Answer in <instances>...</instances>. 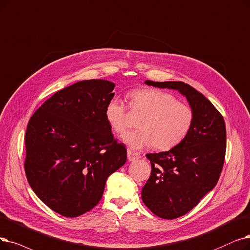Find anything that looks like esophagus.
Wrapping results in <instances>:
<instances>
[{
    "label": "esophagus",
    "instance_id": "1",
    "mask_svg": "<svg viewBox=\"0 0 250 250\" xmlns=\"http://www.w3.org/2000/svg\"><path fill=\"white\" fill-rule=\"evenodd\" d=\"M139 158H140V154L138 153V152L127 150V159H128V161H135Z\"/></svg>",
    "mask_w": 250,
    "mask_h": 250
}]
</instances>
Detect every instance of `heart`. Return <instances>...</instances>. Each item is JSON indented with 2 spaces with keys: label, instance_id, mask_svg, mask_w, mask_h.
I'll return each instance as SVG.
<instances>
[{
  "label": "heart",
  "instance_id": "1",
  "mask_svg": "<svg viewBox=\"0 0 250 250\" xmlns=\"http://www.w3.org/2000/svg\"><path fill=\"white\" fill-rule=\"evenodd\" d=\"M129 107L143 113L140 129L124 137V142L134 150L151 146L157 150H170L187 137L194 122L192 108L178 101L175 96L153 88L136 89L128 94ZM105 119L117 135L127 128L126 108L118 98H112L105 106Z\"/></svg>",
  "mask_w": 250,
  "mask_h": 250
}]
</instances>
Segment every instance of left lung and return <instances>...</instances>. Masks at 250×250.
I'll return each instance as SVG.
<instances>
[{
  "label": "left lung",
  "mask_w": 250,
  "mask_h": 250,
  "mask_svg": "<svg viewBox=\"0 0 250 250\" xmlns=\"http://www.w3.org/2000/svg\"><path fill=\"white\" fill-rule=\"evenodd\" d=\"M145 83L178 91L186 97L194 112L192 127L181 144L146 154L152 170L142 189V200L159 218L172 220L189 212L218 183L226 154V125L212 103L190 84Z\"/></svg>",
  "instance_id": "8db88e82"
}]
</instances>
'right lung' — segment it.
Instances as JSON below:
<instances>
[{
	"label": "right lung",
	"instance_id": "add662e5",
	"mask_svg": "<svg viewBox=\"0 0 250 250\" xmlns=\"http://www.w3.org/2000/svg\"><path fill=\"white\" fill-rule=\"evenodd\" d=\"M115 84L75 83L44 102L29 119L24 168L29 186L55 212L75 218L98 204L106 181L126 161L105 119Z\"/></svg>",
	"mask_w": 250,
	"mask_h": 250
}]
</instances>
